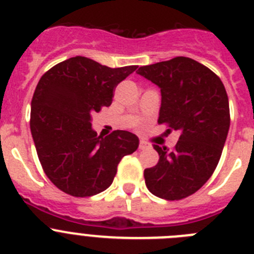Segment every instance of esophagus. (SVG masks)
I'll return each instance as SVG.
<instances>
[{
  "mask_svg": "<svg viewBox=\"0 0 254 254\" xmlns=\"http://www.w3.org/2000/svg\"><path fill=\"white\" fill-rule=\"evenodd\" d=\"M147 147H149V143L141 140L140 143H138V149H140V150H145V149H147Z\"/></svg>",
  "mask_w": 254,
  "mask_h": 254,
  "instance_id": "esophagus-1",
  "label": "esophagus"
}]
</instances>
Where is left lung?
Here are the masks:
<instances>
[{
  "instance_id": "8db88e82",
  "label": "left lung",
  "mask_w": 254,
  "mask_h": 254,
  "mask_svg": "<svg viewBox=\"0 0 254 254\" xmlns=\"http://www.w3.org/2000/svg\"><path fill=\"white\" fill-rule=\"evenodd\" d=\"M137 73L160 87L158 123L181 133L173 150L154 145L159 161L143 172L146 187L160 198H186L210 179L223 152L230 126L225 87L216 73L188 57L142 66Z\"/></svg>"
}]
</instances>
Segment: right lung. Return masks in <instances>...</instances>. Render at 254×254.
I'll list each match as a JSON object with an SVG mask.
<instances>
[{"instance_id":"right-lung-1","label":"right lung","mask_w":254,"mask_h":254,"mask_svg":"<svg viewBox=\"0 0 254 254\" xmlns=\"http://www.w3.org/2000/svg\"><path fill=\"white\" fill-rule=\"evenodd\" d=\"M137 66H103L76 56L48 69L31 99L30 131L46 176L73 197H90L112 185L123 156L134 152L138 137L128 131L98 136L94 113L109 107L117 85Z\"/></svg>"}]
</instances>
